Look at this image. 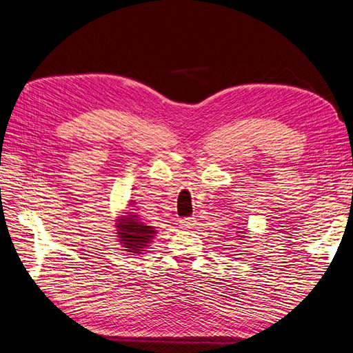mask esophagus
I'll return each instance as SVG.
<instances>
[{
  "instance_id": "34e87169",
  "label": "esophagus",
  "mask_w": 353,
  "mask_h": 353,
  "mask_svg": "<svg viewBox=\"0 0 353 353\" xmlns=\"http://www.w3.org/2000/svg\"><path fill=\"white\" fill-rule=\"evenodd\" d=\"M179 225L181 228H193L196 225V218H184L179 219Z\"/></svg>"
}]
</instances>
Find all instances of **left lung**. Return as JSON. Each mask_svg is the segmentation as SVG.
I'll use <instances>...</instances> for the list:
<instances>
[{"label":"left lung","instance_id":"obj_1","mask_svg":"<svg viewBox=\"0 0 353 353\" xmlns=\"http://www.w3.org/2000/svg\"><path fill=\"white\" fill-rule=\"evenodd\" d=\"M239 232H240V234H239V236H237V237H241V239H244L243 236H244V234H245V232H243V231H239Z\"/></svg>","mask_w":353,"mask_h":353}]
</instances>
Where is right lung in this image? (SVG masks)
I'll return each instance as SVG.
<instances>
[{"label": "right lung", "mask_w": 353, "mask_h": 353, "mask_svg": "<svg viewBox=\"0 0 353 353\" xmlns=\"http://www.w3.org/2000/svg\"><path fill=\"white\" fill-rule=\"evenodd\" d=\"M114 228L119 239L117 241L122 244L123 250L131 254L145 253L157 234L156 228L143 222L134 209L122 212V215L116 218Z\"/></svg>", "instance_id": "1"}]
</instances>
